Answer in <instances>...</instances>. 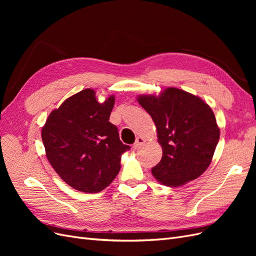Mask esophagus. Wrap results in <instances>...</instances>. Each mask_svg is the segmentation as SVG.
Instances as JSON below:
<instances>
[{"label": "esophagus", "mask_w": 256, "mask_h": 256, "mask_svg": "<svg viewBox=\"0 0 256 256\" xmlns=\"http://www.w3.org/2000/svg\"><path fill=\"white\" fill-rule=\"evenodd\" d=\"M144 142H145L144 138H142V136H138V138H136V142H134V148H138V147H140L141 145H143V144H144Z\"/></svg>", "instance_id": "esophagus-1"}]
</instances>
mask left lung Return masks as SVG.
<instances>
[{
    "instance_id": "1",
    "label": "left lung",
    "mask_w": 256,
    "mask_h": 256,
    "mask_svg": "<svg viewBox=\"0 0 256 256\" xmlns=\"http://www.w3.org/2000/svg\"><path fill=\"white\" fill-rule=\"evenodd\" d=\"M138 102L152 116L162 146V158L152 168V176L168 187H178L202 175L220 138L210 106L175 88L159 96L141 95Z\"/></svg>"
}]
</instances>
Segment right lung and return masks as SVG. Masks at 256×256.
<instances>
[{
	"mask_svg": "<svg viewBox=\"0 0 256 256\" xmlns=\"http://www.w3.org/2000/svg\"><path fill=\"white\" fill-rule=\"evenodd\" d=\"M86 88L53 110L42 130L52 168L74 189L97 193L109 186L120 170L122 154L130 148L109 122L114 96L99 104Z\"/></svg>",
	"mask_w": 256,
	"mask_h": 256,
	"instance_id": "obj_1",
	"label": "right lung"
}]
</instances>
